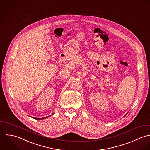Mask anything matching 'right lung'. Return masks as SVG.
<instances>
[{
  "label": "right lung",
  "instance_id": "1",
  "mask_svg": "<svg viewBox=\"0 0 150 150\" xmlns=\"http://www.w3.org/2000/svg\"><path fill=\"white\" fill-rule=\"evenodd\" d=\"M50 116H49V117H50ZM46 118H47V117H46ZM45 118H35V119H36V120H39V119H40H40H41V120H43V119H45Z\"/></svg>",
  "mask_w": 150,
  "mask_h": 150
}]
</instances>
